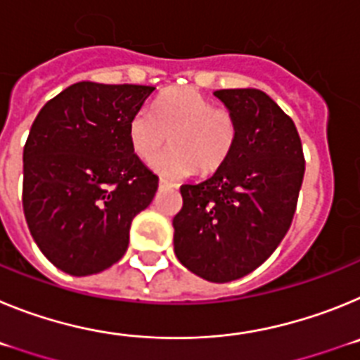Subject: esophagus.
I'll return each mask as SVG.
<instances>
[{"instance_id":"esophagus-1","label":"esophagus","mask_w":360,"mask_h":360,"mask_svg":"<svg viewBox=\"0 0 360 360\" xmlns=\"http://www.w3.org/2000/svg\"><path fill=\"white\" fill-rule=\"evenodd\" d=\"M167 186L173 187V184H169L167 180H164V178H160V180H158V187H167Z\"/></svg>"}]
</instances>
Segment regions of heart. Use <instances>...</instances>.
<instances>
[{"mask_svg":"<svg viewBox=\"0 0 360 360\" xmlns=\"http://www.w3.org/2000/svg\"><path fill=\"white\" fill-rule=\"evenodd\" d=\"M169 136L171 148L153 162L164 178H184L193 171L211 174L231 158L238 142V120L191 88L167 91L149 110L129 119L128 141L142 162H151Z\"/></svg>","mask_w":360,"mask_h":360,"instance_id":"b5f03b06","label":"heart"}]
</instances>
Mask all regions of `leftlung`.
Masks as SVG:
<instances>
[{"label":"left lung","instance_id":"8db88e82","mask_svg":"<svg viewBox=\"0 0 360 360\" xmlns=\"http://www.w3.org/2000/svg\"><path fill=\"white\" fill-rule=\"evenodd\" d=\"M238 120L231 158L212 176L180 187L174 254L193 274L229 283L262 265L290 229L304 174L295 124L262 90L214 91Z\"/></svg>","mask_w":360,"mask_h":360}]
</instances>
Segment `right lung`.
Instances as JSON below:
<instances>
[{"label":"right lung","mask_w":360,"mask_h":360,"mask_svg":"<svg viewBox=\"0 0 360 360\" xmlns=\"http://www.w3.org/2000/svg\"><path fill=\"white\" fill-rule=\"evenodd\" d=\"M153 86H68L37 113L23 149V211L50 263L70 276L115 265L158 176L131 151L129 119Z\"/></svg>","instance_id":"right-lung-1"}]
</instances>
